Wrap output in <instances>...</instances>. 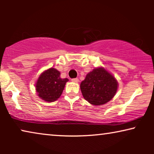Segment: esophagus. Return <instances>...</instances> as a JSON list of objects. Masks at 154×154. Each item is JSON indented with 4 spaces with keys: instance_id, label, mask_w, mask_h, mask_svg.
Returning a JSON list of instances; mask_svg holds the SVG:
<instances>
[{
    "instance_id": "obj_1",
    "label": "esophagus",
    "mask_w": 154,
    "mask_h": 154,
    "mask_svg": "<svg viewBox=\"0 0 154 154\" xmlns=\"http://www.w3.org/2000/svg\"><path fill=\"white\" fill-rule=\"evenodd\" d=\"M71 81L73 82V83H79V79H71Z\"/></svg>"
}]
</instances>
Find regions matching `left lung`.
Masks as SVG:
<instances>
[{
	"label": "left lung",
	"mask_w": 154,
	"mask_h": 154,
	"mask_svg": "<svg viewBox=\"0 0 154 154\" xmlns=\"http://www.w3.org/2000/svg\"><path fill=\"white\" fill-rule=\"evenodd\" d=\"M80 87L86 101L94 106H100L109 102L115 96L118 82L109 71L99 67L86 75Z\"/></svg>",
	"instance_id": "obj_1"
}]
</instances>
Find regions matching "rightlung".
Instances as JSON below:
<instances>
[{
  "label": "right lung",
  "instance_id": "obj_1",
  "mask_svg": "<svg viewBox=\"0 0 154 154\" xmlns=\"http://www.w3.org/2000/svg\"><path fill=\"white\" fill-rule=\"evenodd\" d=\"M68 79H62L60 72L54 68H50L40 75L35 83L38 95L45 102L56 101L62 94Z\"/></svg>",
  "mask_w": 154,
  "mask_h": 154
}]
</instances>
